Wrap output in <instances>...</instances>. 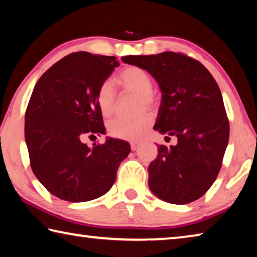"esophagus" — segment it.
Wrapping results in <instances>:
<instances>
[{
	"mask_svg": "<svg viewBox=\"0 0 257 257\" xmlns=\"http://www.w3.org/2000/svg\"><path fill=\"white\" fill-rule=\"evenodd\" d=\"M139 144H141V143H139V142H135V141H133V142H130V147H132V150H133V151H136V150L138 149Z\"/></svg>",
	"mask_w": 257,
	"mask_h": 257,
	"instance_id": "obj_1",
	"label": "esophagus"
}]
</instances>
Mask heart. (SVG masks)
Instances as JSON below:
<instances>
[{
    "label": "heart",
    "instance_id": "heart-1",
    "mask_svg": "<svg viewBox=\"0 0 257 257\" xmlns=\"http://www.w3.org/2000/svg\"><path fill=\"white\" fill-rule=\"evenodd\" d=\"M115 80L124 90L139 96V110L145 111L146 107L151 108L155 106L156 97L152 93L153 90V79L150 73L144 69L130 66L121 70ZM96 101L99 111L104 116H110L115 106V92L108 81L103 82L99 86L96 94ZM153 116L146 112L139 118L127 120L116 118L108 122L107 129L111 136L121 139H139L147 133L151 127Z\"/></svg>",
    "mask_w": 257,
    "mask_h": 257
}]
</instances>
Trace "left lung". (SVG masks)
I'll list each match as a JSON object with an SVG mask.
<instances>
[{"mask_svg":"<svg viewBox=\"0 0 257 257\" xmlns=\"http://www.w3.org/2000/svg\"><path fill=\"white\" fill-rule=\"evenodd\" d=\"M122 62L144 69L158 81L161 104L154 129L176 136L177 145L158 146L149 165V186L164 202L188 204L216 179L229 142V121L220 88L198 61L181 53L127 55Z\"/></svg>","mask_w":257,"mask_h":257,"instance_id":"left-lung-1","label":"left lung"}]
</instances>
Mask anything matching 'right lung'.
Returning <instances> with one entry per match:
<instances>
[{
  "instance_id": "add662e5",
  "label": "right lung",
  "mask_w": 257,
  "mask_h": 257,
  "mask_svg": "<svg viewBox=\"0 0 257 257\" xmlns=\"http://www.w3.org/2000/svg\"><path fill=\"white\" fill-rule=\"evenodd\" d=\"M115 56L71 53L45 71L34 87L25 114L30 167L41 184L63 201L80 203L106 194L130 145L106 137L87 146L86 135L105 134L96 94L114 68Z\"/></svg>"
}]
</instances>
